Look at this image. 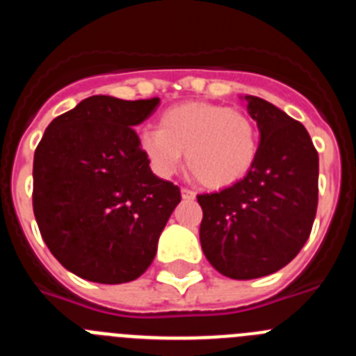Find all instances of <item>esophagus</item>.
Wrapping results in <instances>:
<instances>
[{"label":"esophagus","mask_w":356,"mask_h":356,"mask_svg":"<svg viewBox=\"0 0 356 356\" xmlns=\"http://www.w3.org/2000/svg\"><path fill=\"white\" fill-rule=\"evenodd\" d=\"M181 197H184V200H194V197H196V193L191 191V188L184 187L181 188Z\"/></svg>","instance_id":"esophagus-1"}]
</instances>
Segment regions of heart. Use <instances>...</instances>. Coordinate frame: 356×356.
<instances>
[{"label":"heart","instance_id":"heart-1","mask_svg":"<svg viewBox=\"0 0 356 356\" xmlns=\"http://www.w3.org/2000/svg\"><path fill=\"white\" fill-rule=\"evenodd\" d=\"M140 149L159 176L178 171L185 153L188 171L201 185L225 188L246 178L260 149L257 122L242 110L205 102L175 105L146 128Z\"/></svg>","mask_w":356,"mask_h":356}]
</instances>
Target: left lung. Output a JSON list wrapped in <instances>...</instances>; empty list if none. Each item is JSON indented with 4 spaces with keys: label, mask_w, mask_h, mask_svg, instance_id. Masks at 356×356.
<instances>
[{
    "label": "left lung",
    "mask_w": 356,
    "mask_h": 356,
    "mask_svg": "<svg viewBox=\"0 0 356 356\" xmlns=\"http://www.w3.org/2000/svg\"><path fill=\"white\" fill-rule=\"evenodd\" d=\"M246 102L260 131L253 169L232 187L197 196L203 253L234 280L273 275L300 253L319 193V156L307 128L262 97Z\"/></svg>",
    "instance_id": "8db88e82"
}]
</instances>
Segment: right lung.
<instances>
[{
	"label": "right lung",
	"instance_id": "1",
	"mask_svg": "<svg viewBox=\"0 0 356 356\" xmlns=\"http://www.w3.org/2000/svg\"><path fill=\"white\" fill-rule=\"evenodd\" d=\"M159 103L90 96L53 119L37 146L35 221L53 257L80 278H139L180 203V188L153 175L134 130Z\"/></svg>",
	"mask_w": 356,
	"mask_h": 356
}]
</instances>
